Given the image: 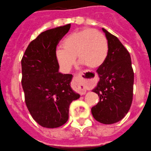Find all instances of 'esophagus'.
I'll return each mask as SVG.
<instances>
[{
	"label": "esophagus",
	"instance_id": "obj_1",
	"mask_svg": "<svg viewBox=\"0 0 151 151\" xmlns=\"http://www.w3.org/2000/svg\"><path fill=\"white\" fill-rule=\"evenodd\" d=\"M86 80L84 74L83 72H79L78 74L74 76V81L75 82L76 88L81 94H85L86 93Z\"/></svg>",
	"mask_w": 151,
	"mask_h": 151
}]
</instances>
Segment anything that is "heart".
<instances>
[{
  "mask_svg": "<svg viewBox=\"0 0 151 151\" xmlns=\"http://www.w3.org/2000/svg\"><path fill=\"white\" fill-rule=\"evenodd\" d=\"M62 49L55 51V58L64 71H69L75 64L76 57L89 68H98L105 62L108 55L106 37L93 29L76 31L64 38Z\"/></svg>",
  "mask_w": 151,
  "mask_h": 151,
  "instance_id": "heart-1",
  "label": "heart"
}]
</instances>
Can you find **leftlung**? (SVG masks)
<instances>
[{"label": "left lung", "mask_w": 151, "mask_h": 151, "mask_svg": "<svg viewBox=\"0 0 151 151\" xmlns=\"http://www.w3.org/2000/svg\"><path fill=\"white\" fill-rule=\"evenodd\" d=\"M108 43V55L98 68L99 81L93 90L99 102L92 107L93 118L102 124H114L127 114L131 106L134 73L131 55L114 35L102 28Z\"/></svg>", "instance_id": "1"}]
</instances>
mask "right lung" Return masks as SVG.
<instances>
[{"label": "right lung", "mask_w": 151, "mask_h": 151, "mask_svg": "<svg viewBox=\"0 0 151 151\" xmlns=\"http://www.w3.org/2000/svg\"><path fill=\"white\" fill-rule=\"evenodd\" d=\"M71 24L49 29L32 40L21 60V84L32 118L42 127L58 128L68 121L69 105L80 95L71 89L72 74H61L55 58L60 40Z\"/></svg>", "instance_id": "add662e5"}]
</instances>
